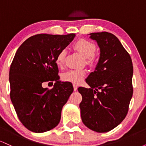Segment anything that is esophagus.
Instances as JSON below:
<instances>
[{
  "mask_svg": "<svg viewBox=\"0 0 146 146\" xmlns=\"http://www.w3.org/2000/svg\"><path fill=\"white\" fill-rule=\"evenodd\" d=\"M73 89H74L75 91L78 89V85H77L76 84H73Z\"/></svg>",
  "mask_w": 146,
  "mask_h": 146,
  "instance_id": "34e87169",
  "label": "esophagus"
}]
</instances>
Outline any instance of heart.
<instances>
[{
    "label": "heart",
    "instance_id": "1",
    "mask_svg": "<svg viewBox=\"0 0 146 146\" xmlns=\"http://www.w3.org/2000/svg\"><path fill=\"white\" fill-rule=\"evenodd\" d=\"M73 49L85 58V62L89 66H93L96 61L95 53L97 47L94 43L88 40L81 38L77 40L73 45ZM66 57V51L61 50L56 57V63L59 66H62ZM86 75V71L84 69L69 70L62 75L64 81L71 82L73 83H80L82 81Z\"/></svg>",
    "mask_w": 146,
    "mask_h": 146
}]
</instances>
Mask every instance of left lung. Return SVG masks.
Instances as JSON below:
<instances>
[{"instance_id":"obj_1","label":"left lung","mask_w":146,"mask_h":146,"mask_svg":"<svg viewBox=\"0 0 146 146\" xmlns=\"http://www.w3.org/2000/svg\"><path fill=\"white\" fill-rule=\"evenodd\" d=\"M98 43L100 56L95 70L86 82L90 88L79 87L84 124L98 132H106L119 124L126 116L133 93L131 58L113 33H90Z\"/></svg>"}]
</instances>
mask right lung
I'll return each instance as SVG.
<instances>
[{
  "label": "right lung",
  "mask_w": 146,
  "mask_h": 146,
  "mask_svg": "<svg viewBox=\"0 0 146 146\" xmlns=\"http://www.w3.org/2000/svg\"><path fill=\"white\" fill-rule=\"evenodd\" d=\"M75 36V33L35 35L15 54L9 69L10 98L18 119L30 131L44 132L59 123L62 107L73 87L71 82L60 81L56 57ZM53 81L56 83L51 90L41 86Z\"/></svg>",
  "instance_id": "right-lung-1"
}]
</instances>
